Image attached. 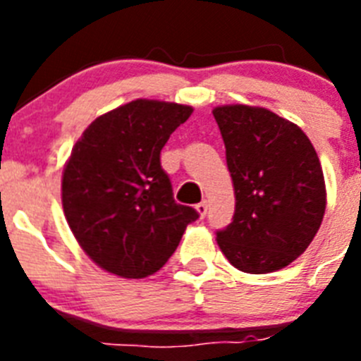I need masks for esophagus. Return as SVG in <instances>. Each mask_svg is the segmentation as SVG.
Listing matches in <instances>:
<instances>
[{
	"instance_id": "34e87169",
	"label": "esophagus",
	"mask_w": 361,
	"mask_h": 361,
	"mask_svg": "<svg viewBox=\"0 0 361 361\" xmlns=\"http://www.w3.org/2000/svg\"><path fill=\"white\" fill-rule=\"evenodd\" d=\"M195 209H197V213H199L200 219H204V216H206V213H208V200H202V202L197 204Z\"/></svg>"
}]
</instances>
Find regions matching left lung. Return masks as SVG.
Listing matches in <instances>:
<instances>
[{"mask_svg":"<svg viewBox=\"0 0 361 361\" xmlns=\"http://www.w3.org/2000/svg\"><path fill=\"white\" fill-rule=\"evenodd\" d=\"M235 190V215L216 231L231 266L251 275L289 266L324 220L327 193L317 149L291 121L267 108H213Z\"/></svg>","mask_w":361,"mask_h":361,"instance_id":"obj_1","label":"left lung"}]
</instances>
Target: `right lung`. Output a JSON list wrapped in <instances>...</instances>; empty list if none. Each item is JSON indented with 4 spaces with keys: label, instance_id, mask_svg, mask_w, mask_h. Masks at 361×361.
<instances>
[{
    "label": "right lung",
    "instance_id": "right-lung-1",
    "mask_svg": "<svg viewBox=\"0 0 361 361\" xmlns=\"http://www.w3.org/2000/svg\"><path fill=\"white\" fill-rule=\"evenodd\" d=\"M191 111L137 99L99 116L73 145L63 170V212L82 251L111 275L157 273L199 219L175 202L161 168V149Z\"/></svg>",
    "mask_w": 361,
    "mask_h": 361
}]
</instances>
